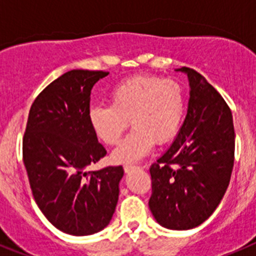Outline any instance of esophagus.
<instances>
[{"instance_id": "1", "label": "esophagus", "mask_w": 256, "mask_h": 256, "mask_svg": "<svg viewBox=\"0 0 256 256\" xmlns=\"http://www.w3.org/2000/svg\"><path fill=\"white\" fill-rule=\"evenodd\" d=\"M136 169H138V166H136V165H124V172L126 173H130V172L136 170Z\"/></svg>"}]
</instances>
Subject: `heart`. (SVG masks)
<instances>
[{
    "instance_id": "b5f03b06",
    "label": "heart",
    "mask_w": 256,
    "mask_h": 256,
    "mask_svg": "<svg viewBox=\"0 0 256 256\" xmlns=\"http://www.w3.org/2000/svg\"><path fill=\"white\" fill-rule=\"evenodd\" d=\"M110 105L92 106L90 124L97 138L108 146L116 144L130 126L133 132L114 150L115 162H136L152 150L155 142L174 138L186 112L182 86L173 79L134 76L115 84L108 94Z\"/></svg>"
}]
</instances>
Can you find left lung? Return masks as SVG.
<instances>
[{"mask_svg": "<svg viewBox=\"0 0 256 256\" xmlns=\"http://www.w3.org/2000/svg\"><path fill=\"white\" fill-rule=\"evenodd\" d=\"M187 115L177 137L150 168L148 206L162 227L186 230L212 216L230 184L234 162L232 112L204 76L190 68Z\"/></svg>", "mask_w": 256, "mask_h": 256, "instance_id": "1", "label": "left lung"}]
</instances>
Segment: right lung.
<instances>
[{"label":"right lung","mask_w":256,"mask_h":256,"mask_svg":"<svg viewBox=\"0 0 256 256\" xmlns=\"http://www.w3.org/2000/svg\"><path fill=\"white\" fill-rule=\"evenodd\" d=\"M108 72L76 69L55 79L30 108L22 160L40 212L58 230L88 236L110 223L124 170L87 172L106 155L90 124L92 87Z\"/></svg>","instance_id":"right-lung-1"}]
</instances>
